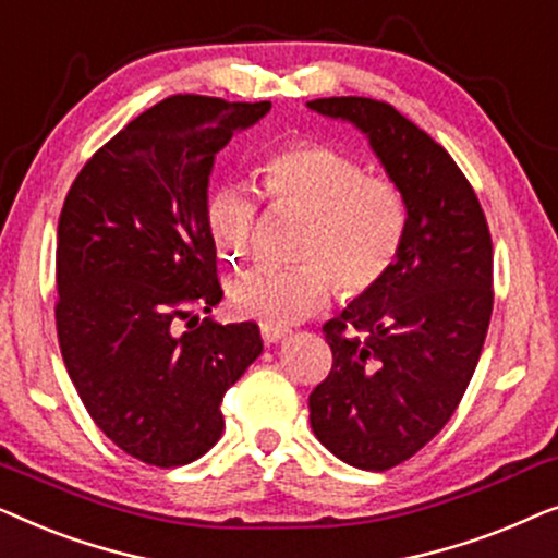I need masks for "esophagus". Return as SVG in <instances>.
I'll return each mask as SVG.
<instances>
[{"mask_svg": "<svg viewBox=\"0 0 558 558\" xmlns=\"http://www.w3.org/2000/svg\"><path fill=\"white\" fill-rule=\"evenodd\" d=\"M289 330H284V327H269V325H262V338L266 345H274V342H279L281 338H284Z\"/></svg>", "mask_w": 558, "mask_h": 558, "instance_id": "34e87169", "label": "esophagus"}]
</instances>
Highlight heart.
I'll use <instances>...</instances> for the list:
<instances>
[{
  "instance_id": "heart-1",
  "label": "heart",
  "mask_w": 558,
  "mask_h": 558,
  "mask_svg": "<svg viewBox=\"0 0 558 558\" xmlns=\"http://www.w3.org/2000/svg\"><path fill=\"white\" fill-rule=\"evenodd\" d=\"M271 203L307 213L296 243L300 264L258 266L231 287L241 317L287 327L315 315L338 287L342 300H361L384 284L401 254L409 205L399 182L365 174L345 151L317 142L277 147L256 165ZM258 208L239 185H218L205 203V226L220 258L243 264L254 248Z\"/></svg>"
}]
</instances>
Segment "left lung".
<instances>
[{
  "label": "left lung",
  "mask_w": 558,
  "mask_h": 558,
  "mask_svg": "<svg viewBox=\"0 0 558 558\" xmlns=\"http://www.w3.org/2000/svg\"><path fill=\"white\" fill-rule=\"evenodd\" d=\"M307 106L361 129L409 205L384 284L325 323L332 368L310 393L315 437L338 460L384 472L437 437L468 391L493 315L490 228L449 151L391 104Z\"/></svg>",
  "instance_id": "8db88e82"
}]
</instances>
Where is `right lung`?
<instances>
[{"label":"right lung","mask_w":558,"mask_h":558,"mask_svg":"<svg viewBox=\"0 0 558 558\" xmlns=\"http://www.w3.org/2000/svg\"><path fill=\"white\" fill-rule=\"evenodd\" d=\"M269 109L165 98L83 165L60 210L56 327L68 376L98 429L155 468L216 445L220 401L264 350L256 323L218 325L195 310L223 300L205 226L213 162Z\"/></svg>","instance_id":"add662e5"}]
</instances>
